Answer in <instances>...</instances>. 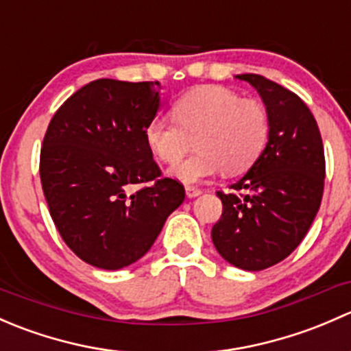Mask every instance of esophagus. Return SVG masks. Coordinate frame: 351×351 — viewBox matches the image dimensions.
<instances>
[{
	"label": "esophagus",
	"mask_w": 351,
	"mask_h": 351,
	"mask_svg": "<svg viewBox=\"0 0 351 351\" xmlns=\"http://www.w3.org/2000/svg\"><path fill=\"white\" fill-rule=\"evenodd\" d=\"M185 193H186V197H189V198H195L198 195H202V190L195 189V186H186Z\"/></svg>",
	"instance_id": "obj_1"
}]
</instances>
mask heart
Here are the masks:
<instances>
[{
    "label": "heart",
    "mask_w": 351,
    "mask_h": 351,
    "mask_svg": "<svg viewBox=\"0 0 351 351\" xmlns=\"http://www.w3.org/2000/svg\"><path fill=\"white\" fill-rule=\"evenodd\" d=\"M270 134L265 104L219 84L186 91L173 105V115L159 113L144 130L147 147L162 162H176L197 136V153L168 169L183 185H197L222 169L229 175L246 171L265 153Z\"/></svg>",
    "instance_id": "heart-1"
}]
</instances>
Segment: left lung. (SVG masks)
I'll use <instances>...</instances> for the list:
<instances>
[{"label":"left lung","instance_id":"left-lung-1","mask_svg":"<svg viewBox=\"0 0 351 351\" xmlns=\"http://www.w3.org/2000/svg\"><path fill=\"white\" fill-rule=\"evenodd\" d=\"M236 77L256 88L271 134L232 193L217 192L222 215L212 241L226 261L260 271L285 260L307 234L323 198L326 162L316 119L295 93L260 74Z\"/></svg>","mask_w":351,"mask_h":351}]
</instances>
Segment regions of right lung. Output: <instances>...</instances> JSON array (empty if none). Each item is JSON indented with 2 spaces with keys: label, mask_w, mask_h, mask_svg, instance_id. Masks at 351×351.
Segmentation results:
<instances>
[{
  "label": "right lung",
  "mask_w": 351,
  "mask_h": 351,
  "mask_svg": "<svg viewBox=\"0 0 351 351\" xmlns=\"http://www.w3.org/2000/svg\"><path fill=\"white\" fill-rule=\"evenodd\" d=\"M159 88L158 81H91L45 132L40 182L51 217L71 251L97 268L136 263L185 200L182 183L161 178L144 137ZM134 184L143 186L129 193Z\"/></svg>",
  "instance_id": "add662e5"
}]
</instances>
